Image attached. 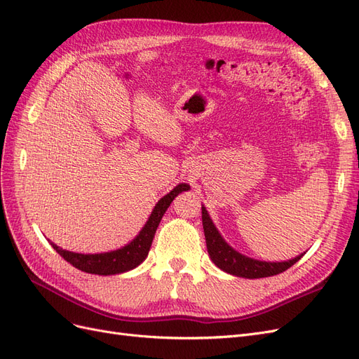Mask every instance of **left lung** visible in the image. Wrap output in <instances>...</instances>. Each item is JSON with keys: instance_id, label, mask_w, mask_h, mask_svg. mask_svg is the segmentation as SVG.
I'll return each instance as SVG.
<instances>
[{"instance_id": "8db88e82", "label": "left lung", "mask_w": 359, "mask_h": 359, "mask_svg": "<svg viewBox=\"0 0 359 359\" xmlns=\"http://www.w3.org/2000/svg\"><path fill=\"white\" fill-rule=\"evenodd\" d=\"M202 224H203V233L206 240V248H208V255L214 265L220 268L224 273L243 277V278H262V277H271L283 273L287 268H290L293 264H297L298 260L304 256V253L298 255L297 257L289 260H281V262H266V260H259L248 257L226 243L222 233L217 229L211 217L206 211L205 206L202 205Z\"/></svg>"}]
</instances>
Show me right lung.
<instances>
[{"label":"right lung","instance_id":"obj_1","mask_svg":"<svg viewBox=\"0 0 359 359\" xmlns=\"http://www.w3.org/2000/svg\"><path fill=\"white\" fill-rule=\"evenodd\" d=\"M190 190V186L186 182L178 184L177 187H173L168 194H165L154 206V210L151 211V215L148 217L147 223L144 224L142 229L133 238L132 241L126 244L121 248L111 250V252L104 253H74L69 252L58 247L57 244L50 243V245L57 250V253L72 264L74 268H78L83 273L88 274H97V276H114V274H123L130 269H135L147 259L151 244L154 240V233L158 227V223L163 219V214L166 212L172 201L175 199L180 193Z\"/></svg>","mask_w":359,"mask_h":359}]
</instances>
